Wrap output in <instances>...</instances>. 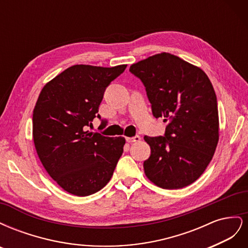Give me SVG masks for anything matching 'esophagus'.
I'll return each instance as SVG.
<instances>
[{
	"label": "esophagus",
	"mask_w": 248,
	"mask_h": 248,
	"mask_svg": "<svg viewBox=\"0 0 248 248\" xmlns=\"http://www.w3.org/2000/svg\"><path fill=\"white\" fill-rule=\"evenodd\" d=\"M126 140L128 142H137V141H140V136H136L133 138H126Z\"/></svg>",
	"instance_id": "1"
}]
</instances>
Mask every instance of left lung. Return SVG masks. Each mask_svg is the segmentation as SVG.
I'll return each mask as SVG.
<instances>
[{"label": "left lung", "mask_w": 248, "mask_h": 248, "mask_svg": "<svg viewBox=\"0 0 248 248\" xmlns=\"http://www.w3.org/2000/svg\"><path fill=\"white\" fill-rule=\"evenodd\" d=\"M129 71L145 86L153 116L169 123L163 137L144 138L151 148L145 174L161 188H183L205 171L218 142L211 81L199 67L169 52L133 64Z\"/></svg>", "instance_id": "left-lung-1"}]
</instances>
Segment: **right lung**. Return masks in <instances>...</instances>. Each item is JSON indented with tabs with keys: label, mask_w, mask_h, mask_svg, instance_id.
Returning a JSON list of instances; mask_svg holds the SVG:
<instances>
[{
	"label": "right lung",
	"mask_w": 248,
	"mask_h": 248,
	"mask_svg": "<svg viewBox=\"0 0 248 248\" xmlns=\"http://www.w3.org/2000/svg\"><path fill=\"white\" fill-rule=\"evenodd\" d=\"M127 65H74L43 87L33 111V139L48 175L64 190L87 197L108 184L123 153L125 139L92 128L106 89ZM100 126H107L102 120Z\"/></svg>",
	"instance_id": "add662e5"
}]
</instances>
